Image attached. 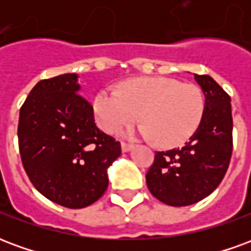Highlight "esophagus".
I'll return each instance as SVG.
<instances>
[{
	"label": "esophagus",
	"mask_w": 251,
	"mask_h": 251,
	"mask_svg": "<svg viewBox=\"0 0 251 251\" xmlns=\"http://www.w3.org/2000/svg\"><path fill=\"white\" fill-rule=\"evenodd\" d=\"M121 149H122V152L126 153V152H129V151H131V149H133V145H131V144H126V142H122V144H121Z\"/></svg>",
	"instance_id": "obj_1"
}]
</instances>
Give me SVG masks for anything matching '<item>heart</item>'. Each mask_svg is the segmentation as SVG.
Instances as JSON below:
<instances>
[{
	"instance_id": "b5f03b06",
	"label": "heart",
	"mask_w": 251,
	"mask_h": 251,
	"mask_svg": "<svg viewBox=\"0 0 251 251\" xmlns=\"http://www.w3.org/2000/svg\"><path fill=\"white\" fill-rule=\"evenodd\" d=\"M205 109L204 95L196 84L165 76L133 77L118 91L102 88L91 102L99 129L114 134L140 118L144 124L126 130V136L154 140L158 147L180 145L198 130Z\"/></svg>"
}]
</instances>
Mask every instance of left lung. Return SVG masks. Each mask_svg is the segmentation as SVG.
<instances>
[{"label": "left lung", "mask_w": 251, "mask_h": 251, "mask_svg": "<svg viewBox=\"0 0 251 251\" xmlns=\"http://www.w3.org/2000/svg\"><path fill=\"white\" fill-rule=\"evenodd\" d=\"M194 76L205 98L203 120L184 147L156 152L147 174L151 194L174 207L194 204L214 192L232 153L231 99L210 75Z\"/></svg>", "instance_id": "left-lung-1"}]
</instances>
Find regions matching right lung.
Here are the masks:
<instances>
[{"label":"right lung","instance_id":"1","mask_svg":"<svg viewBox=\"0 0 251 251\" xmlns=\"http://www.w3.org/2000/svg\"><path fill=\"white\" fill-rule=\"evenodd\" d=\"M79 90L76 74L40 80L20 109L17 130L32 184L67 208L97 201L109 185L107 168L121 156V144L97 127Z\"/></svg>","mask_w":251,"mask_h":251}]
</instances>
